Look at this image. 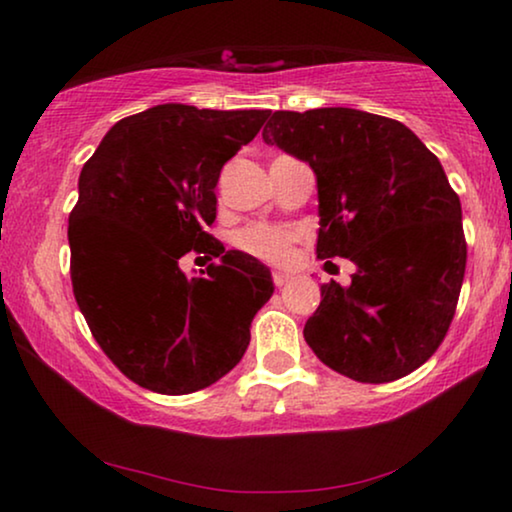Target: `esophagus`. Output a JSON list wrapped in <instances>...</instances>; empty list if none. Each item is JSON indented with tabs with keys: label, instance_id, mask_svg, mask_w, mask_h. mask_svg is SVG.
<instances>
[{
	"label": "esophagus",
	"instance_id": "esophagus-1",
	"mask_svg": "<svg viewBox=\"0 0 512 512\" xmlns=\"http://www.w3.org/2000/svg\"><path fill=\"white\" fill-rule=\"evenodd\" d=\"M289 279H291L289 272H282V270L272 272V282H275V286H284L286 282H289Z\"/></svg>",
	"mask_w": 512,
	"mask_h": 512
}]
</instances>
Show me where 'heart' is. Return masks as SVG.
Returning <instances> with one entry per match:
<instances>
[{"label": "heart", "instance_id": "obj_1", "mask_svg": "<svg viewBox=\"0 0 512 512\" xmlns=\"http://www.w3.org/2000/svg\"><path fill=\"white\" fill-rule=\"evenodd\" d=\"M296 240V230L277 226V223H249L237 230L235 247L242 254L254 256L263 263L282 265L291 254V244Z\"/></svg>", "mask_w": 512, "mask_h": 512}]
</instances>
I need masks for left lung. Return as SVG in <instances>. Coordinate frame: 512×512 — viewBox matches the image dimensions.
<instances>
[{
	"label": "left lung",
	"mask_w": 512,
	"mask_h": 512,
	"mask_svg": "<svg viewBox=\"0 0 512 512\" xmlns=\"http://www.w3.org/2000/svg\"><path fill=\"white\" fill-rule=\"evenodd\" d=\"M263 139L317 174L319 261L359 268L347 289L321 286L307 345L356 382L410 375L450 331L466 272L461 202L440 160L403 123L345 107L275 111Z\"/></svg>",
	"instance_id": "left-lung-1"
}]
</instances>
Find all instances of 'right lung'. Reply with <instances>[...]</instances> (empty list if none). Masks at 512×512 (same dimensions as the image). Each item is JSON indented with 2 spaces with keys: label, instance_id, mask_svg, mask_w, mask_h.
Instances as JSON below:
<instances>
[{
  "label": "right lung",
  "instance_id": "obj_1",
  "mask_svg": "<svg viewBox=\"0 0 512 512\" xmlns=\"http://www.w3.org/2000/svg\"><path fill=\"white\" fill-rule=\"evenodd\" d=\"M268 111L158 104L118 121L83 165L69 214L76 305L111 363L156 394H193L247 352L270 270L209 233L223 165ZM219 257L188 278L181 257Z\"/></svg>",
  "mask_w": 512,
  "mask_h": 512
}]
</instances>
